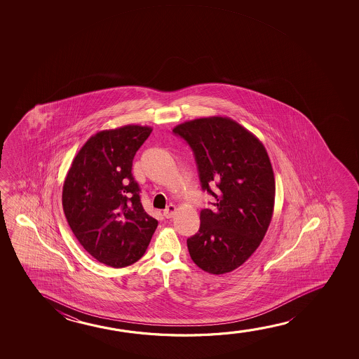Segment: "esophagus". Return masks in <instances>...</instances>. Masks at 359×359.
<instances>
[{
    "instance_id": "esophagus-1",
    "label": "esophagus",
    "mask_w": 359,
    "mask_h": 359,
    "mask_svg": "<svg viewBox=\"0 0 359 359\" xmlns=\"http://www.w3.org/2000/svg\"><path fill=\"white\" fill-rule=\"evenodd\" d=\"M175 212H177V207L174 206V205H169V206L164 210V217H165V218H172L174 215H175Z\"/></svg>"
}]
</instances>
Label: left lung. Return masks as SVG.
<instances>
[{
    "mask_svg": "<svg viewBox=\"0 0 359 359\" xmlns=\"http://www.w3.org/2000/svg\"><path fill=\"white\" fill-rule=\"evenodd\" d=\"M172 133L191 147L202 189L215 197L187 239L190 256L212 275L231 272L255 252L270 226L276 194L270 157L254 133L226 116L185 121Z\"/></svg>",
    "mask_w": 359,
    "mask_h": 359,
    "instance_id": "1",
    "label": "left lung"
}]
</instances>
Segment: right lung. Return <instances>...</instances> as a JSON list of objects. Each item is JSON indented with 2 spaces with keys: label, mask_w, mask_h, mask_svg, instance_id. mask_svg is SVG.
Returning <instances> with one entry per match:
<instances>
[{
  "label": "right lung",
  "mask_w": 359,
  "mask_h": 359,
  "mask_svg": "<svg viewBox=\"0 0 359 359\" xmlns=\"http://www.w3.org/2000/svg\"><path fill=\"white\" fill-rule=\"evenodd\" d=\"M152 128L125 125L93 135L65 177L62 207L84 250L114 269L142 257L157 219L143 210L133 161Z\"/></svg>",
  "instance_id": "1"
}]
</instances>
